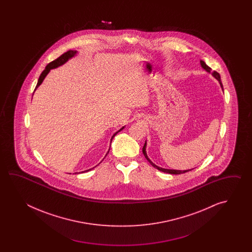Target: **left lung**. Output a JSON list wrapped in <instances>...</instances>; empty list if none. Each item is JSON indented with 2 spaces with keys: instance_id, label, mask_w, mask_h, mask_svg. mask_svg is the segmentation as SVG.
<instances>
[{
  "instance_id": "left-lung-1",
  "label": "left lung",
  "mask_w": 252,
  "mask_h": 252,
  "mask_svg": "<svg viewBox=\"0 0 252 252\" xmlns=\"http://www.w3.org/2000/svg\"><path fill=\"white\" fill-rule=\"evenodd\" d=\"M200 63H201V65H202V67L204 68V69L206 70L207 72H209L211 73V67H209L207 64L204 63V61L203 60H201L200 61ZM212 75H214V77L217 79V80L219 81L220 85L221 86V88H222V90H223V86H222V84H221V81H220V74L218 72H216V71H213L212 72ZM146 146H147V143L145 142L144 146H143V148H142V152H143V154H144L145 158H147V160L149 161L150 163V165L152 166H154L155 168L157 169H158L159 171L164 172V173H168V174H172V175H180V174H184V173H187V172L190 171V170H192V169H188V170H175V169H166V168H162L160 166H158L157 165H155L152 161L150 160V158H149V157L147 155V152H146Z\"/></svg>"
}]
</instances>
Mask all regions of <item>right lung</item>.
I'll list each match as a JSON object with an SVG mask.
<instances>
[{"mask_svg":"<svg viewBox=\"0 0 252 252\" xmlns=\"http://www.w3.org/2000/svg\"><path fill=\"white\" fill-rule=\"evenodd\" d=\"M75 54H76V51H74V50H68L67 52H65V53L63 54V55H61L59 58H58L57 59H55L54 61L52 62H50L49 64H47V66L45 67V69L43 70L42 73H41V75H39V78H38V84H37V86H36V88H35V90L38 88V86L41 85V83H42L43 80H44V78L46 77V75H48V72L50 71L51 69H53L55 67H58L59 65H61V64H64L68 59H71V58H73L74 56H75ZM34 90V91H35ZM124 127L121 128V129H119L117 132H115V133L113 134V137H112V139H111V142H112V140H113V138H114V136L116 135V134L118 133L119 131H121ZM108 153H109V151H108ZM107 155V154H106ZM89 170H91V169H88V170H86V171H89Z\"/></svg>","mask_w":252,"mask_h":252,"instance_id":"right-lung-1","label":"right lung"}]
</instances>
